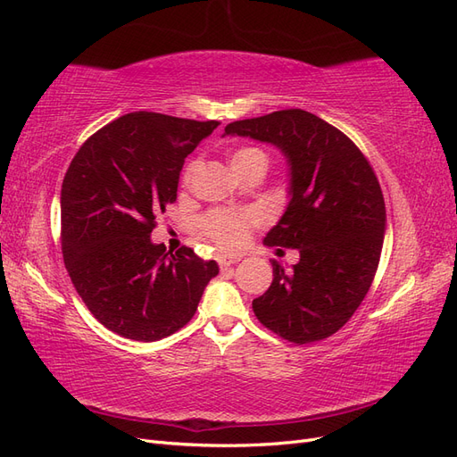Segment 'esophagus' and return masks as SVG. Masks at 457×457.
<instances>
[{"mask_svg": "<svg viewBox=\"0 0 457 457\" xmlns=\"http://www.w3.org/2000/svg\"><path fill=\"white\" fill-rule=\"evenodd\" d=\"M219 267H220V270H228L234 262H238L240 261V257H227V255H220L219 259Z\"/></svg>", "mask_w": 457, "mask_h": 457, "instance_id": "34e87169", "label": "esophagus"}]
</instances>
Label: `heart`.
<instances>
[{
    "instance_id": "obj_1",
    "label": "heart",
    "mask_w": 457,
    "mask_h": 457,
    "mask_svg": "<svg viewBox=\"0 0 457 457\" xmlns=\"http://www.w3.org/2000/svg\"><path fill=\"white\" fill-rule=\"evenodd\" d=\"M250 163H262L267 168L269 154L261 146H242L234 150L232 165L240 170ZM196 173V162L185 165L181 181L187 187ZM259 223V217L253 212H234V210H213L202 217V230L217 247L225 252L240 250L247 242L250 230Z\"/></svg>"
}]
</instances>
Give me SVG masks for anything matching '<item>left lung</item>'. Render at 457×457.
Listing matches in <instances>:
<instances>
[{
	"label": "left lung",
	"instance_id": "8db88e82",
	"mask_svg": "<svg viewBox=\"0 0 457 457\" xmlns=\"http://www.w3.org/2000/svg\"><path fill=\"white\" fill-rule=\"evenodd\" d=\"M227 135L282 148L292 168V200L267 245L299 250L252 307L282 339L307 345L334 336L361 307L378 272L385 202L368 158L347 135L307 110L287 108L232 121Z\"/></svg>",
	"mask_w": 457,
	"mask_h": 457
}]
</instances>
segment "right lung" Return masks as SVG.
I'll use <instances>...</instances> for the list:
<instances>
[{"instance_id": "1", "label": "right lung", "mask_w": 457, "mask_h": 457, "mask_svg": "<svg viewBox=\"0 0 457 457\" xmlns=\"http://www.w3.org/2000/svg\"><path fill=\"white\" fill-rule=\"evenodd\" d=\"M217 120L131 112L79 146L61 190V245L68 276L91 314L114 334L158 341L190 322L215 261L192 247L152 244L177 200L185 158Z\"/></svg>"}]
</instances>
